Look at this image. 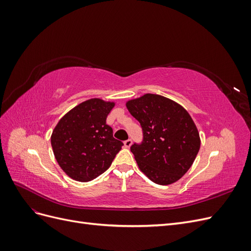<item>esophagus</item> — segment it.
<instances>
[{
    "label": "esophagus",
    "mask_w": 251,
    "mask_h": 251,
    "mask_svg": "<svg viewBox=\"0 0 251 251\" xmlns=\"http://www.w3.org/2000/svg\"><path fill=\"white\" fill-rule=\"evenodd\" d=\"M124 144H125L126 148H130V147L132 146V140H131V139H127V140H126V141L124 142Z\"/></svg>",
    "instance_id": "obj_1"
}]
</instances>
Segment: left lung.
<instances>
[{"instance_id":"1","label":"left lung","mask_w":251,"mask_h":251,"mask_svg":"<svg viewBox=\"0 0 251 251\" xmlns=\"http://www.w3.org/2000/svg\"><path fill=\"white\" fill-rule=\"evenodd\" d=\"M126 104L142 127V142L131 147L140 171L156 184L178 181L200 150L199 132L191 115L176 101L158 94H144Z\"/></svg>"}]
</instances>
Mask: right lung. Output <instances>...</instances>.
Returning a JSON list of instances; mask_svg holds the SVG:
<instances>
[{"label":"right lung","instance_id":"1","mask_svg":"<svg viewBox=\"0 0 251 251\" xmlns=\"http://www.w3.org/2000/svg\"><path fill=\"white\" fill-rule=\"evenodd\" d=\"M115 102L91 98L59 119L51 135L58 165L79 182L95 179L107 171L124 143L113 137L105 120Z\"/></svg>","mask_w":251,"mask_h":251}]
</instances>
